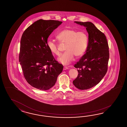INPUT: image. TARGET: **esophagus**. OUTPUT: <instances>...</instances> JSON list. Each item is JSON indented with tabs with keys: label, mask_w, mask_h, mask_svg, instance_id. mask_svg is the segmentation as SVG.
Instances as JSON below:
<instances>
[{
	"label": "esophagus",
	"mask_w": 127,
	"mask_h": 127,
	"mask_svg": "<svg viewBox=\"0 0 127 127\" xmlns=\"http://www.w3.org/2000/svg\"><path fill=\"white\" fill-rule=\"evenodd\" d=\"M68 69V68L67 67H64V68H63L64 70H67V69Z\"/></svg>",
	"instance_id": "esophagus-1"
}]
</instances>
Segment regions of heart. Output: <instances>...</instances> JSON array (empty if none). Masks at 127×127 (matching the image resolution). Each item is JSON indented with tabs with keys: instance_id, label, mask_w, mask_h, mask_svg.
<instances>
[{
	"instance_id": "1",
	"label": "heart",
	"mask_w": 127,
	"mask_h": 127,
	"mask_svg": "<svg viewBox=\"0 0 127 127\" xmlns=\"http://www.w3.org/2000/svg\"><path fill=\"white\" fill-rule=\"evenodd\" d=\"M57 38L60 43L66 44L65 50L66 51L58 59L60 63L65 65L69 64L74 56L77 58L82 56L88 46L89 37L84 31H78L71 29H65L57 34ZM47 46L52 54L60 55L59 45L54 41L48 39Z\"/></svg>"
}]
</instances>
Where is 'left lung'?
Returning <instances> with one entry per match:
<instances>
[{
  "mask_svg": "<svg viewBox=\"0 0 127 127\" xmlns=\"http://www.w3.org/2000/svg\"><path fill=\"white\" fill-rule=\"evenodd\" d=\"M86 27L89 33L88 46L86 53L74 64L78 75L73 85L80 90L89 89L103 79L108 70L109 48L105 35L91 22L75 21Z\"/></svg>",
  "mask_w": 127,
  "mask_h": 127,
  "instance_id": "left-lung-1",
  "label": "left lung"
}]
</instances>
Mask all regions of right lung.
<instances>
[{
	"mask_svg": "<svg viewBox=\"0 0 127 127\" xmlns=\"http://www.w3.org/2000/svg\"><path fill=\"white\" fill-rule=\"evenodd\" d=\"M62 22L39 19L23 32L19 61L24 78L34 88L47 90L54 86L63 65L55 60L47 46L49 36Z\"/></svg>",
	"mask_w": 127,
	"mask_h": 127,
	"instance_id": "obj_1",
	"label": "right lung"
}]
</instances>
